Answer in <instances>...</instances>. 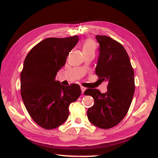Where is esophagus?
Returning <instances> with one entry per match:
<instances>
[{
	"instance_id": "1",
	"label": "esophagus",
	"mask_w": 158,
	"mask_h": 158,
	"mask_svg": "<svg viewBox=\"0 0 158 158\" xmlns=\"http://www.w3.org/2000/svg\"><path fill=\"white\" fill-rule=\"evenodd\" d=\"M81 93H84L85 90H86V88H85V87H84V86H81Z\"/></svg>"
}]
</instances>
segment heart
Listing matches in <instances>:
<instances>
[{
	"instance_id": "b5f03b06",
	"label": "heart",
	"mask_w": 158,
	"mask_h": 158,
	"mask_svg": "<svg viewBox=\"0 0 158 158\" xmlns=\"http://www.w3.org/2000/svg\"><path fill=\"white\" fill-rule=\"evenodd\" d=\"M96 49V44L92 40H85L82 44V51L84 53L90 52H95Z\"/></svg>"
}]
</instances>
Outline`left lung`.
<instances>
[{
  "label": "left lung",
  "instance_id": "left-lung-1",
  "mask_svg": "<svg viewBox=\"0 0 158 158\" xmlns=\"http://www.w3.org/2000/svg\"><path fill=\"white\" fill-rule=\"evenodd\" d=\"M100 44L95 74L102 81L108 82L107 91L88 89L84 95L94 99V105L88 109L87 116L95 126L109 129L124 118L135 93L134 69L125 48L108 36L96 35Z\"/></svg>",
  "mask_w": 158,
  "mask_h": 158
}]
</instances>
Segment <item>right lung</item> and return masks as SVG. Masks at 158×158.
Here are the masks:
<instances>
[{"label":"right lung","instance_id":"obj_1","mask_svg":"<svg viewBox=\"0 0 158 158\" xmlns=\"http://www.w3.org/2000/svg\"><path fill=\"white\" fill-rule=\"evenodd\" d=\"M78 41V35L46 38L24 60L20 75L21 98L31 117L44 129L52 130L64 123L69 114V104L81 93L79 85H63L55 80Z\"/></svg>","mask_w":158,"mask_h":158}]
</instances>
